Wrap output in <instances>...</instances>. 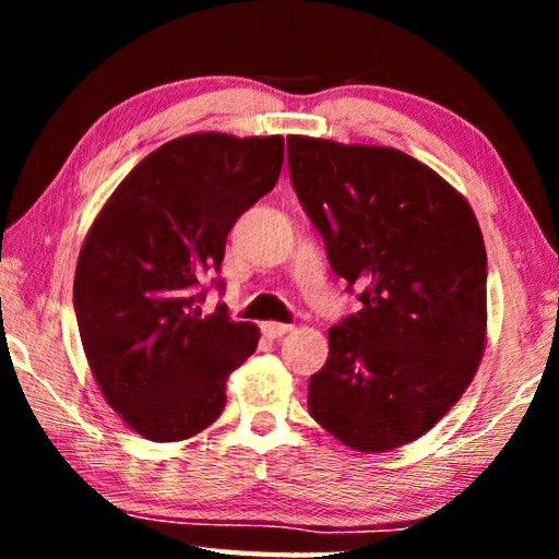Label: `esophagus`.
I'll return each instance as SVG.
<instances>
[{
	"mask_svg": "<svg viewBox=\"0 0 559 559\" xmlns=\"http://www.w3.org/2000/svg\"><path fill=\"white\" fill-rule=\"evenodd\" d=\"M261 330H263V335H269V337H281V335L290 333L293 325H288V323H276V320H269V323L261 325Z\"/></svg>",
	"mask_w": 559,
	"mask_h": 559,
	"instance_id": "34e87169",
	"label": "esophagus"
}]
</instances>
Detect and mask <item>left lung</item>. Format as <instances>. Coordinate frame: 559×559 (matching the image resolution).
Instances as JSON below:
<instances>
[{
	"label": "left lung",
	"mask_w": 559,
	"mask_h": 559,
	"mask_svg": "<svg viewBox=\"0 0 559 559\" xmlns=\"http://www.w3.org/2000/svg\"><path fill=\"white\" fill-rule=\"evenodd\" d=\"M290 179L362 310L328 330L310 416L362 453L449 414L486 349V246L459 189L402 150L288 135Z\"/></svg>",
	"instance_id": "8db88e82"
}]
</instances>
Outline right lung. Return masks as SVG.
Wrapping results in <instances>:
<instances>
[{"instance_id": "right-lung-1", "label": "right lung", "mask_w": 559, "mask_h": 559, "mask_svg": "<svg viewBox=\"0 0 559 559\" xmlns=\"http://www.w3.org/2000/svg\"><path fill=\"white\" fill-rule=\"evenodd\" d=\"M283 138L192 132L132 167L81 246L73 306L106 402L150 441H182L222 414L259 328L202 313L234 222L271 192ZM222 286V283H216Z\"/></svg>"}]
</instances>
